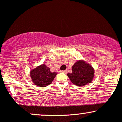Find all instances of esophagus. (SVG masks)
I'll use <instances>...</instances> for the list:
<instances>
[{"mask_svg": "<svg viewBox=\"0 0 122 122\" xmlns=\"http://www.w3.org/2000/svg\"><path fill=\"white\" fill-rule=\"evenodd\" d=\"M61 72L64 73H66L67 71H66V70H65V71H61Z\"/></svg>", "mask_w": 122, "mask_h": 122, "instance_id": "34e87169", "label": "esophagus"}]
</instances>
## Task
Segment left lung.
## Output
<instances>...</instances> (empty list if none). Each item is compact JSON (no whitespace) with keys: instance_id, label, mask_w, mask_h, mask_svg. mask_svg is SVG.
Segmentation results:
<instances>
[{"instance_id":"left-lung-1","label":"left lung","mask_w":122,"mask_h":122,"mask_svg":"<svg viewBox=\"0 0 122 122\" xmlns=\"http://www.w3.org/2000/svg\"><path fill=\"white\" fill-rule=\"evenodd\" d=\"M72 73H68V77L73 84L83 86L91 83L94 77L95 70L90 64L84 60H79L72 67Z\"/></svg>"}]
</instances>
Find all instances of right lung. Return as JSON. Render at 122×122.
<instances>
[{
	"label": "right lung",
	"instance_id": "add662e5",
	"mask_svg": "<svg viewBox=\"0 0 122 122\" xmlns=\"http://www.w3.org/2000/svg\"><path fill=\"white\" fill-rule=\"evenodd\" d=\"M57 72H51L50 68L45 64L38 66L30 71V77L34 85L45 87L52 82L57 75Z\"/></svg>",
	"mask_w": 122,
	"mask_h": 122
}]
</instances>
